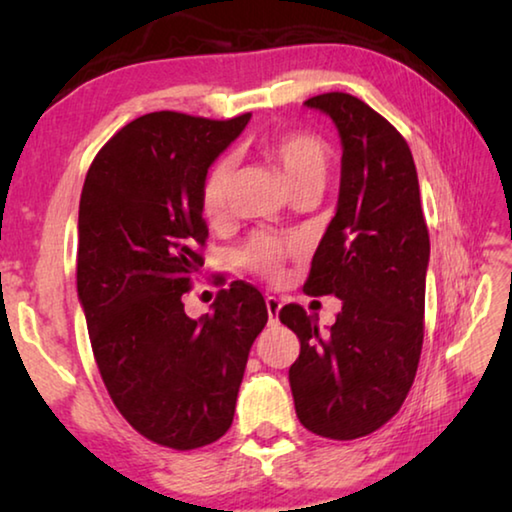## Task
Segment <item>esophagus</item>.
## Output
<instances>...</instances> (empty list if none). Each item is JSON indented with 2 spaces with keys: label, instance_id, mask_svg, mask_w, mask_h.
Instances as JSON below:
<instances>
[{
  "label": "esophagus",
  "instance_id": "1",
  "mask_svg": "<svg viewBox=\"0 0 512 512\" xmlns=\"http://www.w3.org/2000/svg\"><path fill=\"white\" fill-rule=\"evenodd\" d=\"M280 300H277L275 296H268L266 298V311H268V323L275 325L277 323V314H280Z\"/></svg>",
  "mask_w": 512,
  "mask_h": 512
}]
</instances>
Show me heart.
<instances>
[{
    "label": "heart",
    "instance_id": "obj_1",
    "mask_svg": "<svg viewBox=\"0 0 512 512\" xmlns=\"http://www.w3.org/2000/svg\"><path fill=\"white\" fill-rule=\"evenodd\" d=\"M257 151L282 169L293 194H318L325 187L332 171V153L329 146L314 133L287 131L264 135L257 142ZM232 187L230 158H216L203 173L198 187V207L210 225H221L228 219ZM300 255V241L296 237H277L268 232H255L244 246L237 250V264L262 280L277 282L287 273L289 259Z\"/></svg>",
    "mask_w": 512,
    "mask_h": 512
}]
</instances>
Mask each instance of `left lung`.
<instances>
[{"label":"left lung","mask_w":512,"mask_h":512,"mask_svg":"<svg viewBox=\"0 0 512 512\" xmlns=\"http://www.w3.org/2000/svg\"><path fill=\"white\" fill-rule=\"evenodd\" d=\"M334 119L343 142L339 210L311 259L305 291L343 300L336 323L284 305L300 339L289 384L302 427L354 440L393 418L409 395L424 339L429 230L402 133L345 92L305 101Z\"/></svg>","instance_id":"1"}]
</instances>
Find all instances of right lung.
<instances>
[{"mask_svg": "<svg viewBox=\"0 0 512 512\" xmlns=\"http://www.w3.org/2000/svg\"><path fill=\"white\" fill-rule=\"evenodd\" d=\"M250 112L207 119L149 112L101 146L79 205L76 287L94 361L117 411L155 445L189 452L230 429L250 345L268 311L232 282L194 320L183 296L203 266V173Z\"/></svg>", "mask_w": 512, "mask_h": 512, "instance_id": "add662e5", "label": "right lung"}]
</instances>
